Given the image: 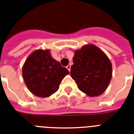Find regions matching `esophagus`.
Masks as SVG:
<instances>
[{
	"label": "esophagus",
	"mask_w": 134,
	"mask_h": 134,
	"mask_svg": "<svg viewBox=\"0 0 134 134\" xmlns=\"http://www.w3.org/2000/svg\"><path fill=\"white\" fill-rule=\"evenodd\" d=\"M67 69H68V70L69 71H70V70H71V65H68L67 66Z\"/></svg>",
	"instance_id": "34e87169"
}]
</instances>
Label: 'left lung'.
Here are the masks:
<instances>
[{"instance_id": "1", "label": "left lung", "mask_w": 134, "mask_h": 134, "mask_svg": "<svg viewBox=\"0 0 134 134\" xmlns=\"http://www.w3.org/2000/svg\"><path fill=\"white\" fill-rule=\"evenodd\" d=\"M71 76L78 89L91 97L105 92L112 77V66L106 54L94 44L76 50Z\"/></svg>"}]
</instances>
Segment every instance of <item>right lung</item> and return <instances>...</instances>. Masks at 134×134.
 I'll list each match as a JSON object with an SVG mask.
<instances>
[{
    "mask_svg": "<svg viewBox=\"0 0 134 134\" xmlns=\"http://www.w3.org/2000/svg\"><path fill=\"white\" fill-rule=\"evenodd\" d=\"M69 74V71L52 57L49 50H36L23 67L25 85L38 97H49L55 93L61 80Z\"/></svg>",
    "mask_w": 134,
    "mask_h": 134,
    "instance_id": "right-lung-1",
    "label": "right lung"
}]
</instances>
